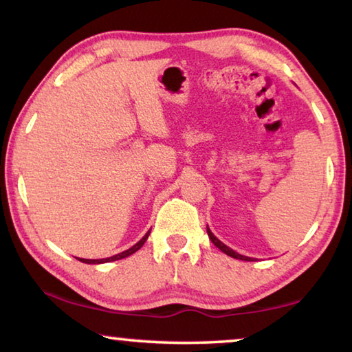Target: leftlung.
I'll return each instance as SVG.
<instances>
[{
    "mask_svg": "<svg viewBox=\"0 0 352 352\" xmlns=\"http://www.w3.org/2000/svg\"><path fill=\"white\" fill-rule=\"evenodd\" d=\"M206 231H208V236H210V239L212 241L214 245H216L219 250H222L225 254H228V256H231V258H234V259H241V261H253V258H247V256H242L239 253H236L234 250H231L230 247H226L223 242H220L217 237L211 233V230L208 228V226H206Z\"/></svg>",
    "mask_w": 352,
    "mask_h": 352,
    "instance_id": "obj_1",
    "label": "left lung"
}]
</instances>
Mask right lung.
<instances>
[{"label": "right lung", "instance_id": "add662e5", "mask_svg": "<svg viewBox=\"0 0 352 352\" xmlns=\"http://www.w3.org/2000/svg\"><path fill=\"white\" fill-rule=\"evenodd\" d=\"M148 234H151V231H148V233H147L144 237H142V239H141L138 243H135V245H133L132 248H129V250H126V252H122V253H118V254H115V256H111V258H105V259H82V258H77V259L82 261V262H85V264H102V262H111V261L124 259V258H127V256L133 254L135 252H138V250H140L142 245H144V242L147 241Z\"/></svg>", "mask_w": 352, "mask_h": 352}]
</instances>
